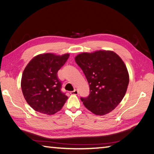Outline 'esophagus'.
I'll return each mask as SVG.
<instances>
[{
    "label": "esophagus",
    "instance_id": "obj_1",
    "mask_svg": "<svg viewBox=\"0 0 154 154\" xmlns=\"http://www.w3.org/2000/svg\"><path fill=\"white\" fill-rule=\"evenodd\" d=\"M78 93H79V92H78V90L75 89V90H74L73 91H72L70 92V94H71V95H77V94H78Z\"/></svg>",
    "mask_w": 154,
    "mask_h": 154
}]
</instances>
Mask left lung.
I'll list each match as a JSON object with an SVG mask.
<instances>
[{"label": "left lung", "mask_w": 154, "mask_h": 154, "mask_svg": "<svg viewBox=\"0 0 154 154\" xmlns=\"http://www.w3.org/2000/svg\"><path fill=\"white\" fill-rule=\"evenodd\" d=\"M75 60L90 86L89 96L81 99L83 104L97 116L111 112L121 102L129 84V74L123 60L110 50L81 53Z\"/></svg>", "instance_id": "8db88e82"}]
</instances>
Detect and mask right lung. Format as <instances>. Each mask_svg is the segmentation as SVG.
Returning <instances> with one entry per match:
<instances>
[{"label": "right lung", "mask_w": 154, "mask_h": 154, "mask_svg": "<svg viewBox=\"0 0 154 154\" xmlns=\"http://www.w3.org/2000/svg\"><path fill=\"white\" fill-rule=\"evenodd\" d=\"M69 56V54H39L26 66L22 75L21 88L26 102L34 110L53 115L62 109L68 97L60 91L57 72Z\"/></svg>", "instance_id": "right-lung-1"}]
</instances>
